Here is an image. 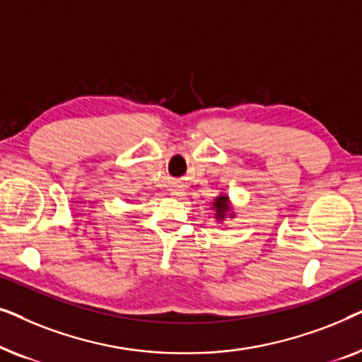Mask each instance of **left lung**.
<instances>
[{
	"label": "left lung",
	"instance_id": "8db88e82",
	"mask_svg": "<svg viewBox=\"0 0 362 362\" xmlns=\"http://www.w3.org/2000/svg\"><path fill=\"white\" fill-rule=\"evenodd\" d=\"M212 209L216 211V219L217 222H222L226 221L227 217H235V212L232 211V204H230V199L227 194H219L212 202Z\"/></svg>",
	"mask_w": 362,
	"mask_h": 362
}]
</instances>
